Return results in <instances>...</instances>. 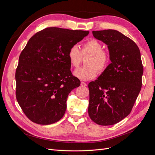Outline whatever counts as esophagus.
<instances>
[{
	"mask_svg": "<svg viewBox=\"0 0 155 155\" xmlns=\"http://www.w3.org/2000/svg\"><path fill=\"white\" fill-rule=\"evenodd\" d=\"M81 85H82V86H87V84L86 83L84 82V81H81Z\"/></svg>",
	"mask_w": 155,
	"mask_h": 155,
	"instance_id": "34e87169",
	"label": "esophagus"
}]
</instances>
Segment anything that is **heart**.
<instances>
[{
  "instance_id": "heart-1",
  "label": "heart",
  "mask_w": 155,
  "mask_h": 155,
  "mask_svg": "<svg viewBox=\"0 0 155 155\" xmlns=\"http://www.w3.org/2000/svg\"><path fill=\"white\" fill-rule=\"evenodd\" d=\"M90 55L85 61V66L79 68L74 72V76L81 80H91L94 78L98 70L102 72L107 67L110 61L108 51L103 49V45L96 39H91L81 46V51L76 45L70 48L68 58L70 64L78 68L81 62L82 55Z\"/></svg>"
}]
</instances>
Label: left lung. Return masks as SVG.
I'll list each match as a JSON object with an SVG mask.
<instances>
[{
    "label": "left lung",
    "mask_w": 155,
    "mask_h": 155,
    "mask_svg": "<svg viewBox=\"0 0 155 155\" xmlns=\"http://www.w3.org/2000/svg\"><path fill=\"white\" fill-rule=\"evenodd\" d=\"M92 34L107 45L111 63L88 84V115L98 125H111L130 114L141 90V55L137 44L118 31H93Z\"/></svg>",
    "instance_id": "8db88e82"
}]
</instances>
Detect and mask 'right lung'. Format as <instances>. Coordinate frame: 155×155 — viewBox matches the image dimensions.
<instances>
[{
  "label": "right lung",
  "instance_id": "add662e5",
  "mask_svg": "<svg viewBox=\"0 0 155 155\" xmlns=\"http://www.w3.org/2000/svg\"><path fill=\"white\" fill-rule=\"evenodd\" d=\"M88 33L46 28L22 51L15 72L16 98L33 122L49 125L63 118L69 93L81 83L70 71L68 50Z\"/></svg>",
  "mask_w": 155,
  "mask_h": 155
}]
</instances>
